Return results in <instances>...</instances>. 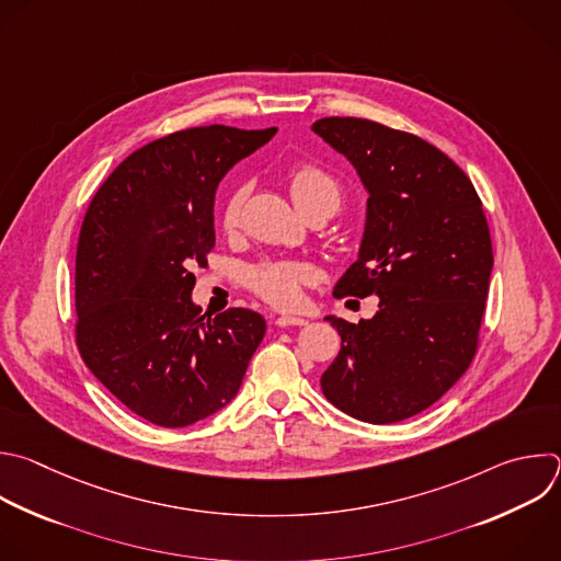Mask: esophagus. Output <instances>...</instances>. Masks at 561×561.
<instances>
[{"mask_svg": "<svg viewBox=\"0 0 561 561\" xmlns=\"http://www.w3.org/2000/svg\"><path fill=\"white\" fill-rule=\"evenodd\" d=\"M273 323L277 328H288V325H306L308 321L301 317H293V314H279V317H273Z\"/></svg>", "mask_w": 561, "mask_h": 561, "instance_id": "34e87169", "label": "esophagus"}]
</instances>
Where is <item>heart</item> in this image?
<instances>
[{"mask_svg": "<svg viewBox=\"0 0 561 561\" xmlns=\"http://www.w3.org/2000/svg\"><path fill=\"white\" fill-rule=\"evenodd\" d=\"M288 194L301 214L312 209H325L334 214L343 203V184L325 167L317 162H297L286 171ZM249 190L244 184L233 186L220 207V227L225 233H233L240 227L242 209ZM312 282L310 266L301 262H264L249 271V288L275 308H293L301 299V288Z\"/></svg>", "mask_w": 561, "mask_h": 561, "instance_id": "b5f03b06", "label": "heart"}]
</instances>
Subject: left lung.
I'll list each match as a JSON object with an SVG mask.
<instances>
[{
    "mask_svg": "<svg viewBox=\"0 0 561 561\" xmlns=\"http://www.w3.org/2000/svg\"><path fill=\"white\" fill-rule=\"evenodd\" d=\"M312 129L369 194L358 260L332 295L381 299L358 323L328 317L341 350L321 390L352 419L399 423L454 388L478 352L493 268L482 201L447 153L410 131L352 116Z\"/></svg>",
    "mask_w": 561,
    "mask_h": 561,
    "instance_id": "obj_1",
    "label": "left lung"
}]
</instances>
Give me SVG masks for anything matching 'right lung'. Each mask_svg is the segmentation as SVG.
Here are the masks:
<instances>
[{"label":"right lung","instance_id":"add662e5","mask_svg":"<svg viewBox=\"0 0 561 561\" xmlns=\"http://www.w3.org/2000/svg\"><path fill=\"white\" fill-rule=\"evenodd\" d=\"M277 127L203 125L129 153L99 186L77 244L75 339L92 375L134 414L186 427L240 390L266 332L262 314H201L194 266L216 247L222 175Z\"/></svg>","mask_w":561,"mask_h":561}]
</instances>
